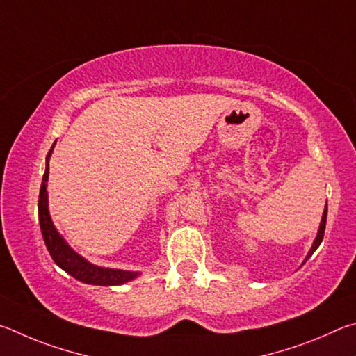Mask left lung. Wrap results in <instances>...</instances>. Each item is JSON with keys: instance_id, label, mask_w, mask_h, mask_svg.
Returning <instances> with one entry per match:
<instances>
[{"instance_id": "obj_1", "label": "left lung", "mask_w": 356, "mask_h": 356, "mask_svg": "<svg viewBox=\"0 0 356 356\" xmlns=\"http://www.w3.org/2000/svg\"><path fill=\"white\" fill-rule=\"evenodd\" d=\"M325 223H327V204H325V209H323V214H322V220H321V225H319V229H317V236H316V239H314V242H313V245H311V248H309V252H308V254H307V258L303 259V263H302V266L307 263L308 261V258L311 257V254H313L316 250H317V247L321 245V242H322V239H323V233H325Z\"/></svg>"}]
</instances>
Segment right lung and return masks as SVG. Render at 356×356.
I'll return each mask as SVG.
<instances>
[{"label": "right lung", "mask_w": 356, "mask_h": 356, "mask_svg": "<svg viewBox=\"0 0 356 356\" xmlns=\"http://www.w3.org/2000/svg\"><path fill=\"white\" fill-rule=\"evenodd\" d=\"M56 142L53 143L51 149L47 154V167L45 173L42 178L40 186V194H39V223L42 229L43 241L48 248L49 254L56 264H58L62 270H65L68 275L79 280V282L87 284H95V286H118L131 282L140 275V272L133 270H122V269H109V267H102L92 264L90 261H87L84 257H81L73 248L68 245V242L62 238V234L58 232V228L54 227L49 216L48 209V175H49V158L54 149Z\"/></svg>", "instance_id": "1"}]
</instances>
